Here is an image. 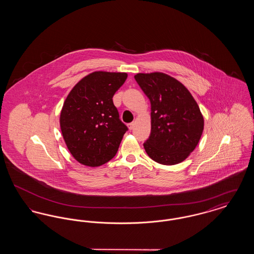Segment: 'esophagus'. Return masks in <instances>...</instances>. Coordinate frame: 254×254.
Instances as JSON below:
<instances>
[{"mask_svg":"<svg viewBox=\"0 0 254 254\" xmlns=\"http://www.w3.org/2000/svg\"><path fill=\"white\" fill-rule=\"evenodd\" d=\"M134 126H135V123H134V122H131V123H129V124L127 125V127H128V128H129L130 130H132L133 128H134Z\"/></svg>","mask_w":254,"mask_h":254,"instance_id":"esophagus-1","label":"esophagus"}]
</instances>
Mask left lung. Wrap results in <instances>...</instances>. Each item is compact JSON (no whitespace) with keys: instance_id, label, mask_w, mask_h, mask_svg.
I'll list each match as a JSON object with an SVG mask.
<instances>
[{"instance_id":"1","label":"left lung","mask_w":254,"mask_h":254,"mask_svg":"<svg viewBox=\"0 0 254 254\" xmlns=\"http://www.w3.org/2000/svg\"><path fill=\"white\" fill-rule=\"evenodd\" d=\"M151 104V131L144 143L147 155L163 165L187 159L198 145L204 118L190 92L165 73L134 76Z\"/></svg>"}]
</instances>
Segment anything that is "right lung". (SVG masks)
Masks as SVG:
<instances>
[{
	"mask_svg": "<svg viewBox=\"0 0 254 254\" xmlns=\"http://www.w3.org/2000/svg\"><path fill=\"white\" fill-rule=\"evenodd\" d=\"M127 78V73H91L66 97L61 111V130L79 163L99 167L116 155L128 128L120 120L112 98Z\"/></svg>",
	"mask_w": 254,
	"mask_h": 254,
	"instance_id": "obj_1",
	"label": "right lung"
}]
</instances>
